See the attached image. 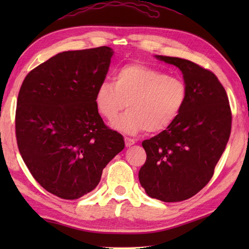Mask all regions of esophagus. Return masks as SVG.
<instances>
[{"label":"esophagus","mask_w":249,"mask_h":249,"mask_svg":"<svg viewBox=\"0 0 249 249\" xmlns=\"http://www.w3.org/2000/svg\"><path fill=\"white\" fill-rule=\"evenodd\" d=\"M125 140V145L126 146H130V145H133V144H135V139H131V138H128V137H126V138L124 139Z\"/></svg>","instance_id":"34e87169"}]
</instances>
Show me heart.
Instances as JSON below:
<instances>
[{"label": "heart", "instance_id": "heart-1", "mask_svg": "<svg viewBox=\"0 0 249 249\" xmlns=\"http://www.w3.org/2000/svg\"><path fill=\"white\" fill-rule=\"evenodd\" d=\"M113 82L104 81L95 92L99 114L113 121L126 106L129 108L113 123L127 134L142 130L160 133L168 129L182 113L188 98L183 79L141 64H128L114 73Z\"/></svg>", "mask_w": 249, "mask_h": 249}]
</instances>
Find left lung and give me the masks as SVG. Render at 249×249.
I'll return each instance as SVG.
<instances>
[{"label":"left lung","instance_id":"1","mask_svg":"<svg viewBox=\"0 0 249 249\" xmlns=\"http://www.w3.org/2000/svg\"><path fill=\"white\" fill-rule=\"evenodd\" d=\"M156 57L181 70L188 98L170 127L142 142L146 160L139 181L150 197L178 202L192 198L212 178L229 140L232 114L214 72L179 57Z\"/></svg>","mask_w":249,"mask_h":249}]
</instances>
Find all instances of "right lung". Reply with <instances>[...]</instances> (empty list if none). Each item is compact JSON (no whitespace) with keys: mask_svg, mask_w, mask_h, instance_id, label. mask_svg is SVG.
<instances>
[{"mask_svg":"<svg viewBox=\"0 0 249 249\" xmlns=\"http://www.w3.org/2000/svg\"><path fill=\"white\" fill-rule=\"evenodd\" d=\"M112 54L106 46L61 52L32 70L20 88L18 149L33 178L56 197L73 200L92 192L125 146L94 103Z\"/></svg>","mask_w":249,"mask_h":249,"instance_id":"add662e5","label":"right lung"}]
</instances>
